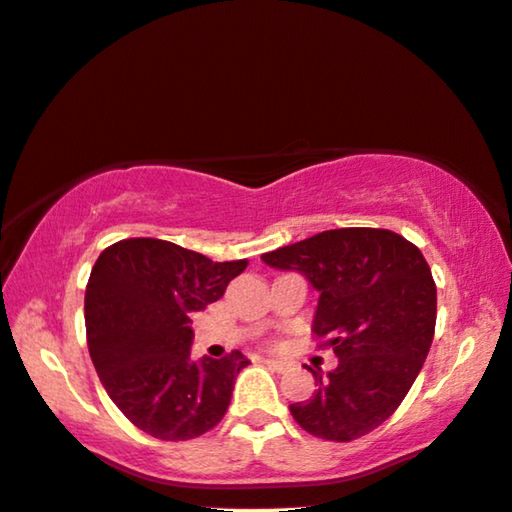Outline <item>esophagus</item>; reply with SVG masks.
<instances>
[{
    "mask_svg": "<svg viewBox=\"0 0 512 512\" xmlns=\"http://www.w3.org/2000/svg\"><path fill=\"white\" fill-rule=\"evenodd\" d=\"M266 365H269V368H273L276 372H282V370H287V363H282V361H278V358H266L264 361Z\"/></svg>",
    "mask_w": 512,
    "mask_h": 512,
    "instance_id": "obj_1",
    "label": "esophagus"
}]
</instances>
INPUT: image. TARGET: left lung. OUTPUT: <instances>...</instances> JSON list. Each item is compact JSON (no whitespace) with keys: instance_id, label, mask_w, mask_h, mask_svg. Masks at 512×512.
I'll return each mask as SVG.
<instances>
[{"instance_id":"8db88e82","label":"left lung","mask_w":512,"mask_h":512,"mask_svg":"<svg viewBox=\"0 0 512 512\" xmlns=\"http://www.w3.org/2000/svg\"><path fill=\"white\" fill-rule=\"evenodd\" d=\"M262 259L301 271L319 292L312 331L338 368L315 375L310 400L289 404L312 437L354 441L400 407L421 372L437 324V285L414 243L391 230L342 227Z\"/></svg>"}]
</instances>
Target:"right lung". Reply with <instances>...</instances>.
<instances>
[{"label": "right lung", "mask_w": 512, "mask_h": 512, "mask_svg": "<svg viewBox=\"0 0 512 512\" xmlns=\"http://www.w3.org/2000/svg\"><path fill=\"white\" fill-rule=\"evenodd\" d=\"M248 259L213 262L163 239H124L96 259L85 292L91 363L110 400L142 432L186 441L223 421L241 352L190 361V315L225 294Z\"/></svg>", "instance_id": "right-lung-1"}]
</instances>
